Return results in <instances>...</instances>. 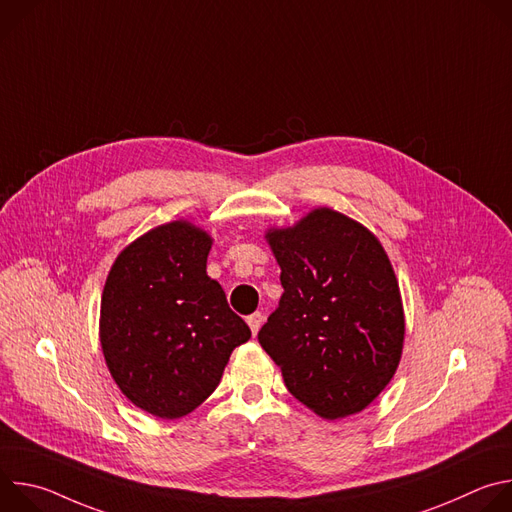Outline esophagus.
<instances>
[{"label": "esophagus", "mask_w": 512, "mask_h": 512, "mask_svg": "<svg viewBox=\"0 0 512 512\" xmlns=\"http://www.w3.org/2000/svg\"><path fill=\"white\" fill-rule=\"evenodd\" d=\"M247 324H249V328H251V332H253V336H255V334L259 332L261 324H263V314H261V312H255V314L247 316Z\"/></svg>", "instance_id": "esophagus-1"}]
</instances>
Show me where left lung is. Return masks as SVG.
Segmentation results:
<instances>
[{
	"label": "left lung",
	"mask_w": 512,
	"mask_h": 512,
	"mask_svg": "<svg viewBox=\"0 0 512 512\" xmlns=\"http://www.w3.org/2000/svg\"><path fill=\"white\" fill-rule=\"evenodd\" d=\"M283 296L257 338L287 391L324 419L369 407L393 379L405 316L379 239L332 208L265 235Z\"/></svg>",
	"instance_id": "obj_1"
}]
</instances>
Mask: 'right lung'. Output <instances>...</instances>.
Masks as SVG:
<instances>
[{"label":"right lung","instance_id":"right-lung-1","mask_svg":"<svg viewBox=\"0 0 512 512\" xmlns=\"http://www.w3.org/2000/svg\"><path fill=\"white\" fill-rule=\"evenodd\" d=\"M210 245L188 221L160 225L117 255L105 281L99 336L109 373L135 407L162 419L208 399L251 338L206 275Z\"/></svg>","mask_w":512,"mask_h":512}]
</instances>
